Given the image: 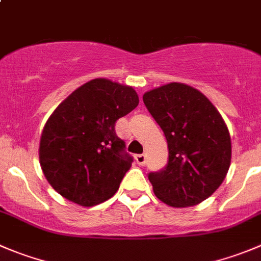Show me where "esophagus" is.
Segmentation results:
<instances>
[{
	"label": "esophagus",
	"mask_w": 261,
	"mask_h": 261,
	"mask_svg": "<svg viewBox=\"0 0 261 261\" xmlns=\"http://www.w3.org/2000/svg\"><path fill=\"white\" fill-rule=\"evenodd\" d=\"M135 159H136V161H137L138 165L142 166V165H145V164H146V156L143 155V153H140V155H136Z\"/></svg>",
	"instance_id": "esophagus-1"
}]
</instances>
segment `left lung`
<instances>
[{
    "label": "left lung",
    "mask_w": 261,
    "mask_h": 261,
    "mask_svg": "<svg viewBox=\"0 0 261 261\" xmlns=\"http://www.w3.org/2000/svg\"><path fill=\"white\" fill-rule=\"evenodd\" d=\"M143 102L168 142L165 168L148 174L153 193L173 207L206 200L218 190L230 165V136L206 96L183 83L146 92Z\"/></svg>",
    "instance_id": "8db88e82"
}]
</instances>
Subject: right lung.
<instances>
[{"instance_id": "1", "label": "right lung", "mask_w": 261, "mask_h": 261, "mask_svg": "<svg viewBox=\"0 0 261 261\" xmlns=\"http://www.w3.org/2000/svg\"><path fill=\"white\" fill-rule=\"evenodd\" d=\"M138 102L132 87L97 78L56 108L39 143L41 168L56 192L81 206H95L115 195L133 163L115 123Z\"/></svg>"}]
</instances>
